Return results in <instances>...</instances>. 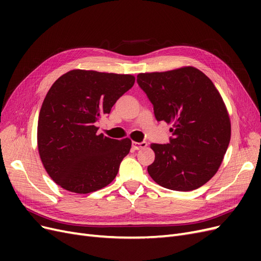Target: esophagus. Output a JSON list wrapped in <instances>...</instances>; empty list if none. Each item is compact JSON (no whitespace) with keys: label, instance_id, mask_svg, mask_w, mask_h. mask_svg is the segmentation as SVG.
Here are the masks:
<instances>
[{"label":"esophagus","instance_id":"obj_1","mask_svg":"<svg viewBox=\"0 0 261 261\" xmlns=\"http://www.w3.org/2000/svg\"><path fill=\"white\" fill-rule=\"evenodd\" d=\"M132 146L135 150H139V149L145 148L147 146V143H146V141H143V143H136V141H133Z\"/></svg>","mask_w":261,"mask_h":261}]
</instances>
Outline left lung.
Returning <instances> with one entry per match:
<instances>
[{"instance_id": "left-lung-1", "label": "left lung", "mask_w": 261, "mask_h": 261, "mask_svg": "<svg viewBox=\"0 0 261 261\" xmlns=\"http://www.w3.org/2000/svg\"><path fill=\"white\" fill-rule=\"evenodd\" d=\"M137 83L158 122L171 124L170 144H151V178L172 191L199 188L216 174L231 139V121L216 86L201 70L184 66L140 73Z\"/></svg>"}]
</instances>
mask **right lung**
Here are the masks:
<instances>
[{
    "instance_id": "obj_1",
    "label": "right lung",
    "mask_w": 261,
    "mask_h": 261,
    "mask_svg": "<svg viewBox=\"0 0 261 261\" xmlns=\"http://www.w3.org/2000/svg\"><path fill=\"white\" fill-rule=\"evenodd\" d=\"M135 84L129 74L73 69L54 82L38 120L37 143L45 171L62 188L88 194L108 186L132 140L98 134L96 122Z\"/></svg>"
}]
</instances>
